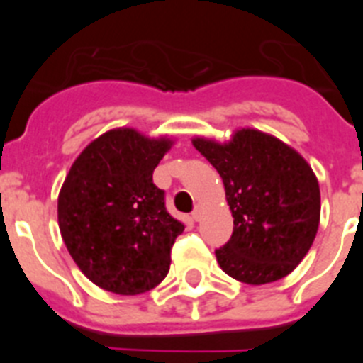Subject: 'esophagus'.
<instances>
[{"instance_id":"1","label":"esophagus","mask_w":363,"mask_h":363,"mask_svg":"<svg viewBox=\"0 0 363 363\" xmlns=\"http://www.w3.org/2000/svg\"><path fill=\"white\" fill-rule=\"evenodd\" d=\"M200 218H201V209H200V205H196L194 211H192V220L200 221Z\"/></svg>"}]
</instances>
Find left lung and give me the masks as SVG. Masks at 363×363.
I'll return each instance as SVG.
<instances>
[{
	"label": "left lung",
	"mask_w": 363,
	"mask_h": 363,
	"mask_svg": "<svg viewBox=\"0 0 363 363\" xmlns=\"http://www.w3.org/2000/svg\"><path fill=\"white\" fill-rule=\"evenodd\" d=\"M225 185L234 218L220 267L243 284L287 277L311 249L320 223V187L309 163L277 138L242 129L229 143L192 140Z\"/></svg>",
	"instance_id": "1"
}]
</instances>
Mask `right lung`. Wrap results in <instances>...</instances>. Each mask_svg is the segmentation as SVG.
Segmentation results:
<instances>
[{
	"instance_id": "obj_1",
	"label": "right lung",
	"mask_w": 363,
	"mask_h": 363,
	"mask_svg": "<svg viewBox=\"0 0 363 363\" xmlns=\"http://www.w3.org/2000/svg\"><path fill=\"white\" fill-rule=\"evenodd\" d=\"M172 142L134 129L96 138L70 167L57 223L70 256L92 284L142 294L167 277L171 249L185 225L167 213L152 172Z\"/></svg>"
}]
</instances>
